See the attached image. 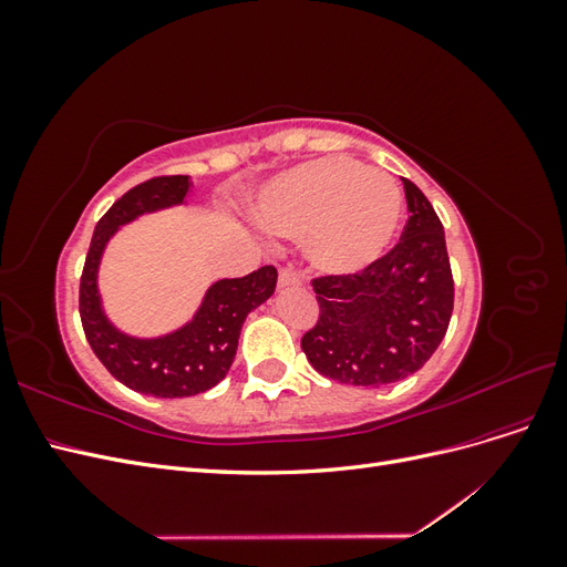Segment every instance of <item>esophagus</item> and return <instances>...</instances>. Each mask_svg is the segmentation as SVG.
Instances as JSON below:
<instances>
[{
    "label": "esophagus",
    "mask_w": 567,
    "mask_h": 567,
    "mask_svg": "<svg viewBox=\"0 0 567 567\" xmlns=\"http://www.w3.org/2000/svg\"><path fill=\"white\" fill-rule=\"evenodd\" d=\"M300 284H302V279H300V274H298L296 267L286 265V267L279 269V286H281V288H296V286H300Z\"/></svg>",
    "instance_id": "obj_1"
}]
</instances>
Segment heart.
Masks as SVG:
<instances>
[{"mask_svg":"<svg viewBox=\"0 0 567 567\" xmlns=\"http://www.w3.org/2000/svg\"><path fill=\"white\" fill-rule=\"evenodd\" d=\"M402 188L352 158H319L288 169L260 198V219L307 241L310 260L329 274L367 269L388 250L402 219Z\"/></svg>","mask_w":567,"mask_h":567,"instance_id":"obj_1","label":"heart"}]
</instances>
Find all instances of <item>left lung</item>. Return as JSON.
<instances>
[{
  "instance_id": "8db88e82",
  "label": "left lung",
  "mask_w": 567,
  "mask_h": 567,
  "mask_svg": "<svg viewBox=\"0 0 567 567\" xmlns=\"http://www.w3.org/2000/svg\"><path fill=\"white\" fill-rule=\"evenodd\" d=\"M409 219L400 241L354 274L312 279L319 319L300 340L326 379L381 388L416 373L450 329L454 277L431 200L402 177Z\"/></svg>"
}]
</instances>
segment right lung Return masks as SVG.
Instances as JSON below:
<instances>
[{
  "mask_svg": "<svg viewBox=\"0 0 567 567\" xmlns=\"http://www.w3.org/2000/svg\"><path fill=\"white\" fill-rule=\"evenodd\" d=\"M186 192V175L153 177L130 188L99 219L80 277V319L90 348L113 379L153 398H192L225 379L236 357L244 319L277 288V269L265 265L241 279L217 281L194 321L173 336L134 340L113 329L101 315L96 296L101 250L120 225L142 213L182 203Z\"/></svg>",
  "mask_w": 567,
  "mask_h": 567,
  "instance_id": "right-lung-1",
  "label": "right lung"
}]
</instances>
